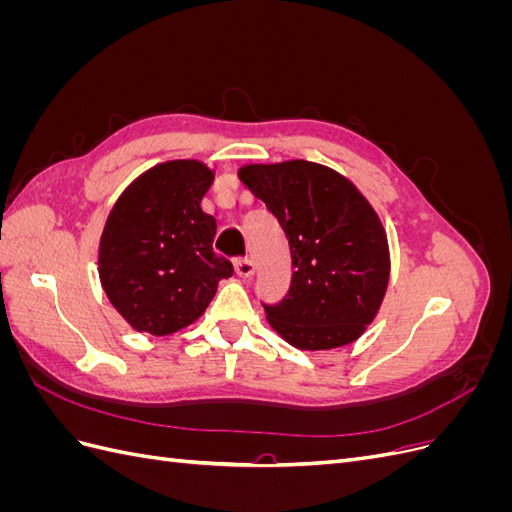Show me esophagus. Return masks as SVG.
<instances>
[{
	"label": "esophagus",
	"instance_id": "1",
	"mask_svg": "<svg viewBox=\"0 0 512 512\" xmlns=\"http://www.w3.org/2000/svg\"><path fill=\"white\" fill-rule=\"evenodd\" d=\"M254 271H256V267H254V262L250 258H237L235 260V273L239 277H252Z\"/></svg>",
	"mask_w": 512,
	"mask_h": 512
}]
</instances>
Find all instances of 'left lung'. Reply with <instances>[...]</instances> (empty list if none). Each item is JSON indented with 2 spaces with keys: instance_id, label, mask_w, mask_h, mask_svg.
I'll list each match as a JSON object with an SVG mask.
<instances>
[{
  "instance_id": "left-lung-1",
  "label": "left lung",
  "mask_w": 512,
  "mask_h": 512,
  "mask_svg": "<svg viewBox=\"0 0 512 512\" xmlns=\"http://www.w3.org/2000/svg\"><path fill=\"white\" fill-rule=\"evenodd\" d=\"M237 175L290 245V290L282 303L265 305L271 329L309 352L356 342L376 320L391 275L376 209L348 177L316 162L245 164Z\"/></svg>"
}]
</instances>
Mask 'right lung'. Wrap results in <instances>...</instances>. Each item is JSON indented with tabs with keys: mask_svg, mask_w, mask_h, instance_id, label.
Segmentation results:
<instances>
[{
	"mask_svg": "<svg viewBox=\"0 0 512 512\" xmlns=\"http://www.w3.org/2000/svg\"><path fill=\"white\" fill-rule=\"evenodd\" d=\"M200 160L136 177L108 213L98 273L108 301L138 333L173 335L205 314L232 265L213 252L218 224L200 203L213 183Z\"/></svg>",
	"mask_w": 512,
	"mask_h": 512,
	"instance_id": "add662e5",
	"label": "right lung"
}]
</instances>
